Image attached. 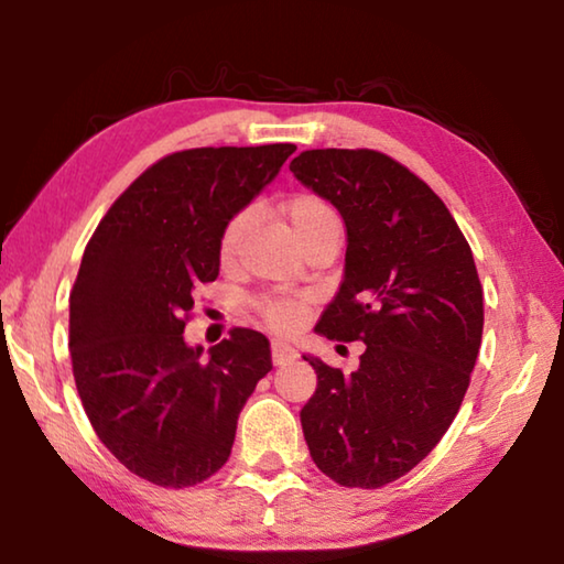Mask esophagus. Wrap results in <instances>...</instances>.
I'll list each match as a JSON object with an SVG mask.
<instances>
[{"instance_id":"esophagus-1","label":"esophagus","mask_w":564,"mask_h":564,"mask_svg":"<svg viewBox=\"0 0 564 564\" xmlns=\"http://www.w3.org/2000/svg\"><path fill=\"white\" fill-rule=\"evenodd\" d=\"M271 358H273V366H285V362H291L295 358V350L289 346V343L273 340L271 343Z\"/></svg>"}]
</instances>
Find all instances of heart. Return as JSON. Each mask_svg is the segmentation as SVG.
Segmentation results:
<instances>
[{"mask_svg": "<svg viewBox=\"0 0 564 564\" xmlns=\"http://www.w3.org/2000/svg\"><path fill=\"white\" fill-rule=\"evenodd\" d=\"M285 218L293 228L299 243L305 236L321 231V228L338 224V216L328 202H323L316 194H295L283 206ZM248 231V214H236L231 221L226 224L224 234H221V243H218V253H221V261H231L234 256L241 248L243 238ZM261 316L269 323L273 330H293L301 323V308L291 301H263L261 305Z\"/></svg>", "mask_w": 564, "mask_h": 564, "instance_id": "b5f03b06", "label": "heart"}]
</instances>
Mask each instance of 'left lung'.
Instances as JSON below:
<instances>
[{"instance_id":"obj_1","label":"left lung","mask_w":564,"mask_h":564,"mask_svg":"<svg viewBox=\"0 0 564 564\" xmlns=\"http://www.w3.org/2000/svg\"><path fill=\"white\" fill-rule=\"evenodd\" d=\"M293 176L338 208L343 283L316 333L362 340L352 373L303 356L318 376L301 410L313 463L343 488H383L441 443L482 340V285L441 196L370 149H313Z\"/></svg>"}]
</instances>
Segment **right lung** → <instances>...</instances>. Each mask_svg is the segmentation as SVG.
Listing matches in <instances>:
<instances>
[{"label":"right lung","mask_w":564,"mask_h":564,"mask_svg":"<svg viewBox=\"0 0 564 564\" xmlns=\"http://www.w3.org/2000/svg\"><path fill=\"white\" fill-rule=\"evenodd\" d=\"M293 144L206 147L149 166L101 218L69 295V350L99 441L133 475L191 488L231 455L238 413L269 373V338L234 328L208 348L184 328L216 281L221 234L279 176Z\"/></svg>","instance_id":"right-lung-1"}]
</instances>
